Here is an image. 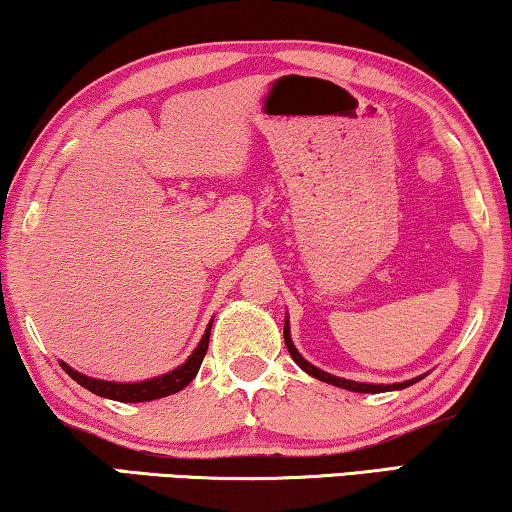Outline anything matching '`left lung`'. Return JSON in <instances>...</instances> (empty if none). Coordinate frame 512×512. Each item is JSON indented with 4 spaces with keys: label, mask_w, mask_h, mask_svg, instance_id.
<instances>
[{
    "label": "left lung",
    "mask_w": 512,
    "mask_h": 512,
    "mask_svg": "<svg viewBox=\"0 0 512 512\" xmlns=\"http://www.w3.org/2000/svg\"><path fill=\"white\" fill-rule=\"evenodd\" d=\"M284 342H286V348L288 353H291V358L298 362V365L305 369L307 374L314 376V379L318 381H325L330 385H337V388H344V390H353V392H385V390H402V388H409L411 383H416L418 379L413 381H404V383H392V385H374V383H355V381H346V379H339V376H332L328 372H323V369H318L311 365V362H307L302 355L298 353V348L293 346L291 342V332H288V321L284 323Z\"/></svg>",
    "instance_id": "obj_1"
}]
</instances>
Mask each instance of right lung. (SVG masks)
Wrapping results in <instances>:
<instances>
[{
    "label": "right lung",
    "instance_id": "obj_1",
    "mask_svg": "<svg viewBox=\"0 0 512 512\" xmlns=\"http://www.w3.org/2000/svg\"><path fill=\"white\" fill-rule=\"evenodd\" d=\"M210 330H212V323L207 325L201 344L196 346V351L189 355V360L184 362V365H180L177 369H173V372H168L164 376H157V379H150V381H140V383L99 381V379H90V376L76 372V369H71L66 362H59V365H62L64 372L69 374L73 381H78L83 388H87L99 397L115 399V402H152V399L173 395V392L182 390L184 385H189L191 381H194V376L198 374V369H201V362L207 353Z\"/></svg>",
    "mask_w": 512,
    "mask_h": 512
}]
</instances>
